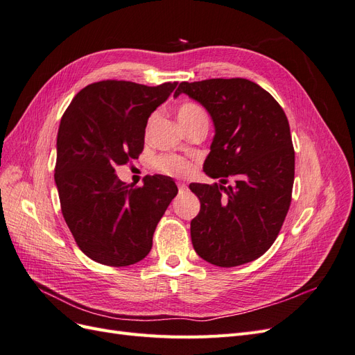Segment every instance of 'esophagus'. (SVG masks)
<instances>
[{
	"instance_id": "34e87169",
	"label": "esophagus",
	"mask_w": 355,
	"mask_h": 355,
	"mask_svg": "<svg viewBox=\"0 0 355 355\" xmlns=\"http://www.w3.org/2000/svg\"><path fill=\"white\" fill-rule=\"evenodd\" d=\"M178 188H179V192H185V191H188V187H187V184H184V182H179V184H178Z\"/></svg>"
}]
</instances>
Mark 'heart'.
<instances>
[{"label": "heart", "instance_id": "1", "mask_svg": "<svg viewBox=\"0 0 355 355\" xmlns=\"http://www.w3.org/2000/svg\"><path fill=\"white\" fill-rule=\"evenodd\" d=\"M200 115H206L200 106L194 103H184L180 105V108L178 110V121L179 124H182ZM155 168L163 175L182 178L188 176L192 168H194V166H192L191 161L179 155H161L155 159Z\"/></svg>", "mask_w": 355, "mask_h": 355}]
</instances>
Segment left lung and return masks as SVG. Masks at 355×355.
Masks as SVG:
<instances>
[{
  "label": "left lung",
  "mask_w": 355,
  "mask_h": 355,
  "mask_svg": "<svg viewBox=\"0 0 355 355\" xmlns=\"http://www.w3.org/2000/svg\"><path fill=\"white\" fill-rule=\"evenodd\" d=\"M214 124L204 171L220 184H191L201 209L191 220L200 257L231 268L261 257L275 241L292 201L295 149L287 116L272 96L245 78L180 83Z\"/></svg>",
  "instance_id": "1"
}]
</instances>
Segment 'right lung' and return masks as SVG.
<instances>
[{
  "instance_id": "1",
  "label": "right lung",
  "mask_w": 355,
  "mask_h": 355,
  "mask_svg": "<svg viewBox=\"0 0 355 355\" xmlns=\"http://www.w3.org/2000/svg\"><path fill=\"white\" fill-rule=\"evenodd\" d=\"M178 83H93L75 96L58 132L55 182L62 214L81 252L108 266L133 265L151 252L153 235L178 187L168 176L124 184L115 168L144 151L148 118Z\"/></svg>"
}]
</instances>
